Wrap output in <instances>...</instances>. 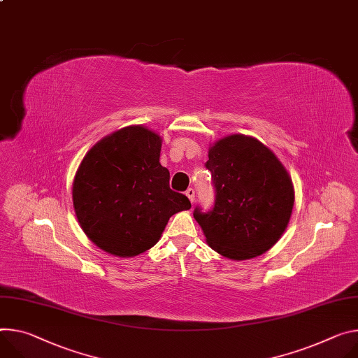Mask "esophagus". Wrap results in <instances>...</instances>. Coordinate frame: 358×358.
I'll return each instance as SVG.
<instances>
[{"instance_id": "34e87169", "label": "esophagus", "mask_w": 358, "mask_h": 358, "mask_svg": "<svg viewBox=\"0 0 358 358\" xmlns=\"http://www.w3.org/2000/svg\"><path fill=\"white\" fill-rule=\"evenodd\" d=\"M185 196L189 199L191 204H194V199H196V191H194V188H188V189L185 191Z\"/></svg>"}]
</instances>
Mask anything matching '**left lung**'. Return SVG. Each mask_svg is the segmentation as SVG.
I'll return each instance as SVG.
<instances>
[{
	"instance_id": "1",
	"label": "left lung",
	"mask_w": 358,
	"mask_h": 358,
	"mask_svg": "<svg viewBox=\"0 0 358 358\" xmlns=\"http://www.w3.org/2000/svg\"><path fill=\"white\" fill-rule=\"evenodd\" d=\"M207 170L215 188L210 211L194 210L207 244L230 259L268 251L285 231L294 187L287 170L257 138L233 134L208 150Z\"/></svg>"
}]
</instances>
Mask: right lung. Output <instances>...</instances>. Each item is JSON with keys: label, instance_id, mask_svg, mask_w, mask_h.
Here are the masks:
<instances>
[{"label": "right lung", "instance_id": "obj_1", "mask_svg": "<svg viewBox=\"0 0 358 358\" xmlns=\"http://www.w3.org/2000/svg\"><path fill=\"white\" fill-rule=\"evenodd\" d=\"M161 137L143 125L124 127L83 158L73 204L85 236L101 250L134 257L158 243L171 215L189 210L159 164Z\"/></svg>", "mask_w": 358, "mask_h": 358}]
</instances>
